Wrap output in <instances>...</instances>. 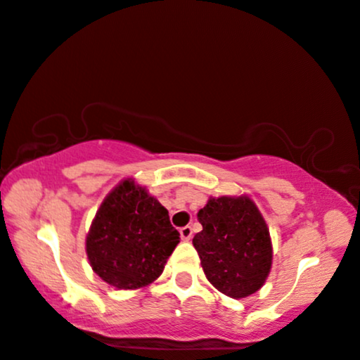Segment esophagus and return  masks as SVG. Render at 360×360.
Returning a JSON list of instances; mask_svg holds the SVG:
<instances>
[{
    "label": "esophagus",
    "instance_id": "obj_1",
    "mask_svg": "<svg viewBox=\"0 0 360 360\" xmlns=\"http://www.w3.org/2000/svg\"><path fill=\"white\" fill-rule=\"evenodd\" d=\"M179 235L182 238V241H189L192 238V229L191 226H182V229L179 230Z\"/></svg>",
    "mask_w": 360,
    "mask_h": 360
}]
</instances>
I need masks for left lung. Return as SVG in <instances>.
Wrapping results in <instances>:
<instances>
[{
    "mask_svg": "<svg viewBox=\"0 0 360 360\" xmlns=\"http://www.w3.org/2000/svg\"><path fill=\"white\" fill-rule=\"evenodd\" d=\"M202 231L192 245L205 277L231 298H246L264 285L272 266L269 229L248 195L210 197L199 210Z\"/></svg>",
    "mask_w": 360,
    "mask_h": 360,
    "instance_id": "8db88e82",
    "label": "left lung"
}]
</instances>
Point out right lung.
<instances>
[{
	"mask_svg": "<svg viewBox=\"0 0 360 360\" xmlns=\"http://www.w3.org/2000/svg\"><path fill=\"white\" fill-rule=\"evenodd\" d=\"M179 233L145 186L127 178L105 195L86 235L93 271L119 290H136L163 272Z\"/></svg>",
	"mask_w": 360,
	"mask_h": 360,
	"instance_id": "1",
	"label": "right lung"
}]
</instances>
